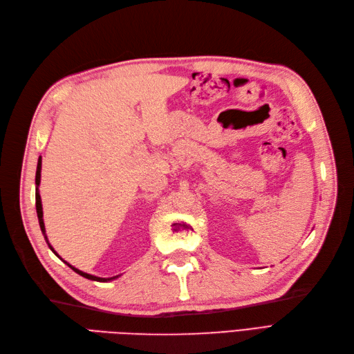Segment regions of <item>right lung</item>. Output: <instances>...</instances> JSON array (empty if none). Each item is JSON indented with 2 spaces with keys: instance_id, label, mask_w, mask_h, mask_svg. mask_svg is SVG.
<instances>
[{
  "instance_id": "1",
  "label": "right lung",
  "mask_w": 354,
  "mask_h": 354,
  "mask_svg": "<svg viewBox=\"0 0 354 354\" xmlns=\"http://www.w3.org/2000/svg\"><path fill=\"white\" fill-rule=\"evenodd\" d=\"M39 181H41V156H39V159H38V165H37V176H35V185H37V187H35V205H37V216H38V221H39V227H41V232H42V234H44V238H46V241H47V243H48V246H50V250L55 252L57 257H59V254L53 250V246L50 245V242H48V239H47V234H46V226H44V220H42V205H41V196H39ZM66 263V261H65ZM71 269L73 270V272H77L78 274H81V276H84L85 279H90V281H97V282H108V281H113L115 277H118V276H113V277H97V276H93V274H88V273H85V272H81V270H78L77 267H73V266H71L69 263H66Z\"/></svg>"
}]
</instances>
